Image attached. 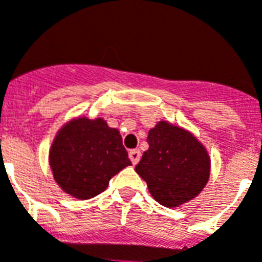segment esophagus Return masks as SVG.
I'll use <instances>...</instances> for the list:
<instances>
[{"label":"esophagus","instance_id":"esophagus-1","mask_svg":"<svg viewBox=\"0 0 262 262\" xmlns=\"http://www.w3.org/2000/svg\"><path fill=\"white\" fill-rule=\"evenodd\" d=\"M128 157H129V159H131V162H133V165H136V163H138L140 159V151L139 150H131L129 151Z\"/></svg>","mask_w":262,"mask_h":262}]
</instances>
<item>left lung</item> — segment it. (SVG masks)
I'll use <instances>...</instances> for the list:
<instances>
[{"mask_svg": "<svg viewBox=\"0 0 262 262\" xmlns=\"http://www.w3.org/2000/svg\"><path fill=\"white\" fill-rule=\"evenodd\" d=\"M148 150L135 171L158 204L178 207L194 200L209 182V151L189 129L159 120L147 136Z\"/></svg>", "mask_w": 262, "mask_h": 262, "instance_id": "obj_1", "label": "left lung"}]
</instances>
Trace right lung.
Instances as JSON below:
<instances>
[{
    "mask_svg": "<svg viewBox=\"0 0 262 262\" xmlns=\"http://www.w3.org/2000/svg\"><path fill=\"white\" fill-rule=\"evenodd\" d=\"M48 159L58 187L81 201L103 193L114 175L131 166L119 129L103 118L88 116L71 119L58 128Z\"/></svg>",
    "mask_w": 262,
    "mask_h": 262,
    "instance_id": "add662e5",
    "label": "right lung"
}]
</instances>
